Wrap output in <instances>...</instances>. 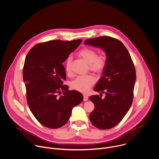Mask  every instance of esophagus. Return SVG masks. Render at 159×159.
I'll return each instance as SVG.
<instances>
[{
  "instance_id": "obj_1",
  "label": "esophagus",
  "mask_w": 159,
  "mask_h": 159,
  "mask_svg": "<svg viewBox=\"0 0 159 159\" xmlns=\"http://www.w3.org/2000/svg\"><path fill=\"white\" fill-rule=\"evenodd\" d=\"M88 100V96L86 95H84V100L87 101Z\"/></svg>"
}]
</instances>
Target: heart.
Here are the masks:
<instances>
[{"label": "heart", "mask_w": 159, "mask_h": 159, "mask_svg": "<svg viewBox=\"0 0 159 159\" xmlns=\"http://www.w3.org/2000/svg\"><path fill=\"white\" fill-rule=\"evenodd\" d=\"M77 55L89 64L90 71L95 74H100L104 70L107 64V57L103 54H97V51L92 48L85 47L80 50ZM72 57H68L65 63V69L67 74H70L72 70ZM95 79L91 75L78 76L70 84L72 89L82 93H87L94 84Z\"/></svg>", "instance_id": "obj_1"}]
</instances>
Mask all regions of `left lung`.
Masks as SVG:
<instances>
[{
  "label": "left lung",
  "instance_id": "left-lung-1",
  "mask_svg": "<svg viewBox=\"0 0 159 159\" xmlns=\"http://www.w3.org/2000/svg\"><path fill=\"white\" fill-rule=\"evenodd\" d=\"M84 43L102 48L107 56L103 75L93 89L105 96L103 99L98 95L89 97L95 105L90 120L98 129H111L122 120L131 107L136 79L135 66L129 51L118 39L98 37L87 39Z\"/></svg>",
  "mask_w": 159,
  "mask_h": 159
}]
</instances>
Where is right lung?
<instances>
[{
  "label": "right lung",
  "instance_id": "right-lung-1",
  "mask_svg": "<svg viewBox=\"0 0 159 159\" xmlns=\"http://www.w3.org/2000/svg\"><path fill=\"white\" fill-rule=\"evenodd\" d=\"M50 40L34 45L28 52L23 68L26 97L30 111L43 126L57 129L69 120L72 109L83 95L63 85L66 79L62 63L82 42ZM62 94L59 97L58 94Z\"/></svg>",
  "mask_w": 159,
  "mask_h": 159
}]
</instances>
